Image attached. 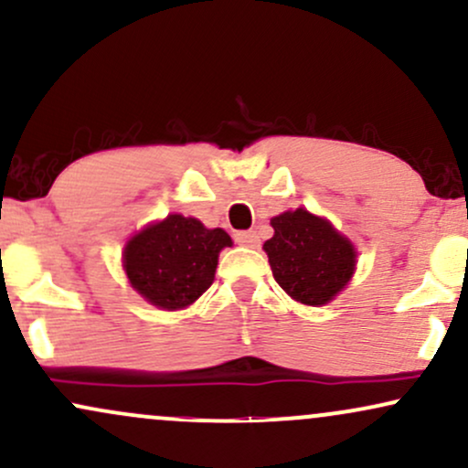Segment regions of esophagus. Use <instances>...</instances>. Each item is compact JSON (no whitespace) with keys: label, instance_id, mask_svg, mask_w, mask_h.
I'll list each match as a JSON object with an SVG mask.
<instances>
[{"label":"esophagus","instance_id":"obj_1","mask_svg":"<svg viewBox=\"0 0 468 468\" xmlns=\"http://www.w3.org/2000/svg\"><path fill=\"white\" fill-rule=\"evenodd\" d=\"M235 241H238L239 246H249V249H255L260 238H257L255 230H239V233H235Z\"/></svg>","mask_w":468,"mask_h":468}]
</instances>
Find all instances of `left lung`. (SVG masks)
<instances>
[{"instance_id":"left-lung-1","label":"left lung","mask_w":468,"mask_h":468,"mask_svg":"<svg viewBox=\"0 0 468 468\" xmlns=\"http://www.w3.org/2000/svg\"><path fill=\"white\" fill-rule=\"evenodd\" d=\"M275 235L264 250L272 277L294 302L325 305L347 286L356 268V250L325 218L294 208L271 219Z\"/></svg>"}]
</instances>
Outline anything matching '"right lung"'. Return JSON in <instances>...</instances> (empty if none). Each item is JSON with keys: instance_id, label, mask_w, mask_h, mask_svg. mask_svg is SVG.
Returning a JSON list of instances; mask_svg holds the SVG:
<instances>
[{"instance_id": "right-lung-1", "label": "right lung", "mask_w": 468, "mask_h": 468, "mask_svg": "<svg viewBox=\"0 0 468 468\" xmlns=\"http://www.w3.org/2000/svg\"><path fill=\"white\" fill-rule=\"evenodd\" d=\"M230 244L227 230L171 213L127 241L122 268L144 302L160 310H182L211 286L219 250Z\"/></svg>"}]
</instances>
